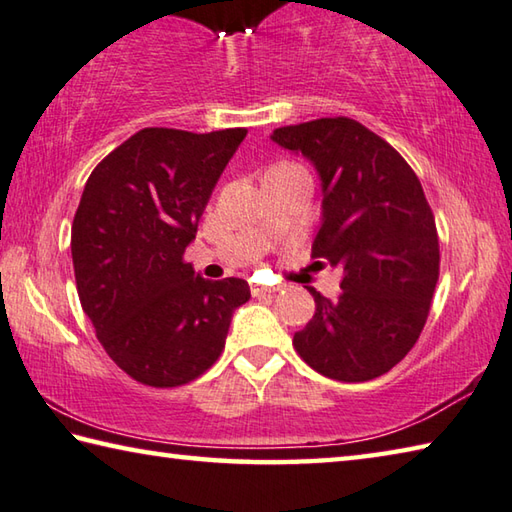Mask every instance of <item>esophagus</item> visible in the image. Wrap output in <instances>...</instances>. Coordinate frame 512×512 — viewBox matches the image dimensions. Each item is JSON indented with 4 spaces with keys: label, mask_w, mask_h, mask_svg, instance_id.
<instances>
[{
    "label": "esophagus",
    "mask_w": 512,
    "mask_h": 512,
    "mask_svg": "<svg viewBox=\"0 0 512 512\" xmlns=\"http://www.w3.org/2000/svg\"><path fill=\"white\" fill-rule=\"evenodd\" d=\"M279 288H267V285H251V294L254 297H265V294H274Z\"/></svg>",
    "instance_id": "34e87169"
}]
</instances>
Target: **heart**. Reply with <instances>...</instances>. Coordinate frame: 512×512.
Here are the masks:
<instances>
[{
    "mask_svg": "<svg viewBox=\"0 0 512 512\" xmlns=\"http://www.w3.org/2000/svg\"><path fill=\"white\" fill-rule=\"evenodd\" d=\"M279 166H294V164H279Z\"/></svg>",
    "mask_w": 512,
    "mask_h": 512,
    "instance_id": "obj_1",
    "label": "heart"
}]
</instances>
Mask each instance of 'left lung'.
Masks as SVG:
<instances>
[{"instance_id":"8db88e82","label":"left lung","mask_w":512,"mask_h":512,"mask_svg":"<svg viewBox=\"0 0 512 512\" xmlns=\"http://www.w3.org/2000/svg\"><path fill=\"white\" fill-rule=\"evenodd\" d=\"M272 141L315 164L324 218L312 258L342 270V294L315 288V315L294 333L301 360L339 382L389 373L432 308L441 251L420 179L378 134L348 116L276 128Z\"/></svg>"}]
</instances>
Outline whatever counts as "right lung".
Here are the masks:
<instances>
[{"label":"right lung","mask_w":512,"mask_h":512,"mask_svg":"<svg viewBox=\"0 0 512 512\" xmlns=\"http://www.w3.org/2000/svg\"><path fill=\"white\" fill-rule=\"evenodd\" d=\"M245 128H143L92 175L71 224L76 288L96 337L146 387H182L211 369L242 279L206 281L184 261L204 206Z\"/></svg>","instance_id":"right-lung-1"}]
</instances>
